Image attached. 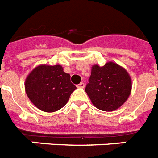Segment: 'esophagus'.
<instances>
[{
	"mask_svg": "<svg viewBox=\"0 0 158 158\" xmlns=\"http://www.w3.org/2000/svg\"><path fill=\"white\" fill-rule=\"evenodd\" d=\"M84 86H85V84H84L83 82H81L80 84H78V85H77V88H84Z\"/></svg>",
	"mask_w": 158,
	"mask_h": 158,
	"instance_id": "1",
	"label": "esophagus"
}]
</instances>
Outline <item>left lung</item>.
Masks as SVG:
<instances>
[{
	"label": "left lung",
	"mask_w": 158,
	"mask_h": 158,
	"mask_svg": "<svg viewBox=\"0 0 158 158\" xmlns=\"http://www.w3.org/2000/svg\"><path fill=\"white\" fill-rule=\"evenodd\" d=\"M131 78L124 68L113 62L93 65L85 92L99 110L112 112L120 108L131 94Z\"/></svg>",
	"instance_id": "1"
}]
</instances>
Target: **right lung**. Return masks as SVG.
Wrapping results in <instances>:
<instances>
[{"mask_svg":"<svg viewBox=\"0 0 158 158\" xmlns=\"http://www.w3.org/2000/svg\"><path fill=\"white\" fill-rule=\"evenodd\" d=\"M70 77L61 65H39L26 78L25 91L36 108L53 113L63 108L77 89Z\"/></svg>","mask_w":158,"mask_h":158,"instance_id":"right-lung-1","label":"right lung"}]
</instances>
